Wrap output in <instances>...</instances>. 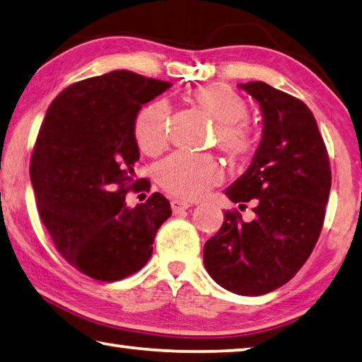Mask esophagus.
Here are the masks:
<instances>
[{"instance_id": "esophagus-1", "label": "esophagus", "mask_w": 362, "mask_h": 362, "mask_svg": "<svg viewBox=\"0 0 362 362\" xmlns=\"http://www.w3.org/2000/svg\"><path fill=\"white\" fill-rule=\"evenodd\" d=\"M189 206H192V205L187 204V202H182V200H173V202H171V210H173V213H180L182 210H187Z\"/></svg>"}]
</instances>
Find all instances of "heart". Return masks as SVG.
<instances>
[{
    "label": "heart",
    "mask_w": 362,
    "mask_h": 362,
    "mask_svg": "<svg viewBox=\"0 0 362 362\" xmlns=\"http://www.w3.org/2000/svg\"><path fill=\"white\" fill-rule=\"evenodd\" d=\"M191 103L216 122V138L221 151L230 160H243L255 148V132L246 120L248 106L232 88L210 84L189 92ZM170 107L165 101H154L138 112L133 135L146 156H158L168 144ZM223 176L219 163L210 156L173 154L158 165V186L180 199L194 200L204 195Z\"/></svg>",
    "instance_id": "heart-1"
}]
</instances>
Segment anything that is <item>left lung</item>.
<instances>
[{
  "mask_svg": "<svg viewBox=\"0 0 362 362\" xmlns=\"http://www.w3.org/2000/svg\"><path fill=\"white\" fill-rule=\"evenodd\" d=\"M261 106L264 130L250 168L227 189L233 204L255 200L256 218L224 211L205 243L204 264L219 286L262 296L288 283L312 255L331 191L327 149L308 106L265 82L240 84Z\"/></svg>",
  "mask_w": 362,
  "mask_h": 362,
  "instance_id": "1",
  "label": "left lung"
}]
</instances>
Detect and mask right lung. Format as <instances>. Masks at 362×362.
<instances>
[{
  "mask_svg": "<svg viewBox=\"0 0 362 362\" xmlns=\"http://www.w3.org/2000/svg\"><path fill=\"white\" fill-rule=\"evenodd\" d=\"M168 87L124 69L74 82L50 103L37 133L30 177L40 218L62 257L93 280L117 281L143 269L171 216L158 192L135 208L125 202L130 191L151 187L135 180V119Z\"/></svg>",
  "mask_w": 362,
  "mask_h": 362,
  "instance_id": "1",
  "label": "right lung"
}]
</instances>
